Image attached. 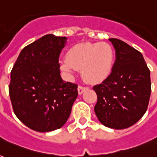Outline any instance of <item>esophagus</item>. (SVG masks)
<instances>
[{
    "instance_id": "34e87169",
    "label": "esophagus",
    "mask_w": 157,
    "mask_h": 157,
    "mask_svg": "<svg viewBox=\"0 0 157 157\" xmlns=\"http://www.w3.org/2000/svg\"><path fill=\"white\" fill-rule=\"evenodd\" d=\"M87 89H88V88H87V87H86V86H79L78 88H77V90H78V94H81L83 93L85 90H86Z\"/></svg>"
}]
</instances>
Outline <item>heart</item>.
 <instances>
[{
	"label": "heart",
	"mask_w": 157,
	"mask_h": 157,
	"mask_svg": "<svg viewBox=\"0 0 157 157\" xmlns=\"http://www.w3.org/2000/svg\"><path fill=\"white\" fill-rule=\"evenodd\" d=\"M115 63V51L107 42H84L74 45L61 61V68L71 76L81 69V76L90 84H99L111 75Z\"/></svg>",
	"instance_id": "heart-1"
}]
</instances>
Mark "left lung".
I'll return each instance as SVG.
<instances>
[{
	"mask_svg": "<svg viewBox=\"0 0 157 157\" xmlns=\"http://www.w3.org/2000/svg\"><path fill=\"white\" fill-rule=\"evenodd\" d=\"M109 40L117 59L111 75L93 87L98 98L94 112L105 126L126 129L139 121L147 109L150 70L139 51L117 38Z\"/></svg>",
	"mask_w": 157,
	"mask_h": 157,
	"instance_id": "obj_1",
	"label": "left lung"
}]
</instances>
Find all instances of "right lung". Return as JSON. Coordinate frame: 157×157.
<instances>
[{
	"label": "right lung",
	"mask_w": 157,
	"mask_h": 157,
	"mask_svg": "<svg viewBox=\"0 0 157 157\" xmlns=\"http://www.w3.org/2000/svg\"><path fill=\"white\" fill-rule=\"evenodd\" d=\"M67 38L45 35L23 48L10 72L9 93L14 114L38 132L61 128L77 98V85L60 76L59 54Z\"/></svg>",
	"instance_id": "right-lung-1"
}]
</instances>
